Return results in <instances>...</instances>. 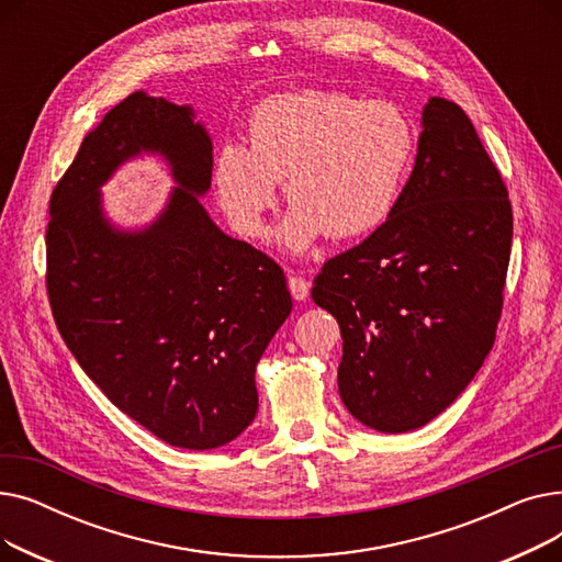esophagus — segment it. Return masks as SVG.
<instances>
[{"mask_svg":"<svg viewBox=\"0 0 562 562\" xmlns=\"http://www.w3.org/2000/svg\"><path fill=\"white\" fill-rule=\"evenodd\" d=\"M289 291L293 301H305L310 296V282L305 278H299V276H291L289 278Z\"/></svg>","mask_w":562,"mask_h":562,"instance_id":"obj_1","label":"esophagus"}]
</instances>
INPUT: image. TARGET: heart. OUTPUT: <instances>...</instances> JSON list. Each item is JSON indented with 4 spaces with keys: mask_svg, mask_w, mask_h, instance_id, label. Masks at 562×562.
Listing matches in <instances>:
<instances>
[{
    "mask_svg": "<svg viewBox=\"0 0 562 562\" xmlns=\"http://www.w3.org/2000/svg\"><path fill=\"white\" fill-rule=\"evenodd\" d=\"M248 140L223 143L214 187L232 227L261 239L278 202V182L293 210L280 244L310 250L321 236L356 241L385 225L401 200L417 136L407 113L387 100L337 91H299L259 102Z\"/></svg>",
    "mask_w": 562,
    "mask_h": 562,
    "instance_id": "1",
    "label": "heart"
}]
</instances>
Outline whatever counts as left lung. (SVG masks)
<instances>
[{
  "instance_id": "left-lung-1",
  "label": "left lung",
  "mask_w": 562,
  "mask_h": 562,
  "mask_svg": "<svg viewBox=\"0 0 562 562\" xmlns=\"http://www.w3.org/2000/svg\"><path fill=\"white\" fill-rule=\"evenodd\" d=\"M513 244L504 180L467 113L430 98L392 218L323 263L312 299L341 330L339 396L407 432L441 415L492 350Z\"/></svg>"
}]
</instances>
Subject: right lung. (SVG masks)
<instances>
[{"mask_svg": "<svg viewBox=\"0 0 562 562\" xmlns=\"http://www.w3.org/2000/svg\"><path fill=\"white\" fill-rule=\"evenodd\" d=\"M143 154L164 158L176 187L153 224L127 231L105 216L101 187ZM212 166L189 104L136 91L83 138L47 225L49 305L75 360L117 409L189 451L252 424L257 362L291 314L280 266L202 206Z\"/></svg>", "mask_w": 562, "mask_h": 562, "instance_id": "1", "label": "right lung"}]
</instances>
